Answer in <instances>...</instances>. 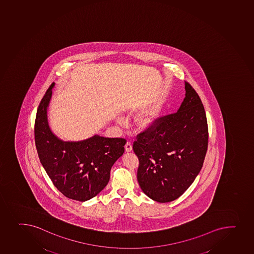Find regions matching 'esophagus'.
Here are the masks:
<instances>
[{"label":"esophagus","instance_id":"1","mask_svg":"<svg viewBox=\"0 0 254 254\" xmlns=\"http://www.w3.org/2000/svg\"><path fill=\"white\" fill-rule=\"evenodd\" d=\"M125 148H126V152H130L131 150H132V144H131L130 142L127 141L126 145H125Z\"/></svg>","mask_w":254,"mask_h":254}]
</instances>
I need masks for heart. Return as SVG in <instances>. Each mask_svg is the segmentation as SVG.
Segmentation results:
<instances>
[{
	"instance_id": "1",
	"label": "heart",
	"mask_w": 254,
	"mask_h": 254,
	"mask_svg": "<svg viewBox=\"0 0 254 254\" xmlns=\"http://www.w3.org/2000/svg\"><path fill=\"white\" fill-rule=\"evenodd\" d=\"M160 110L157 107H154L139 115L136 119V126L140 130H149L156 124ZM121 119H118V122H121Z\"/></svg>"
}]
</instances>
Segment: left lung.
Listing matches in <instances>:
<instances>
[{
	"instance_id": "obj_1",
	"label": "left lung",
	"mask_w": 254,
	"mask_h": 254,
	"mask_svg": "<svg viewBox=\"0 0 254 254\" xmlns=\"http://www.w3.org/2000/svg\"><path fill=\"white\" fill-rule=\"evenodd\" d=\"M186 97L177 113L158 118L137 135V180L150 199L165 203L180 197L202 167L208 145L206 112L195 89L185 82Z\"/></svg>"
}]
</instances>
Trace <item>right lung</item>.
<instances>
[{
    "label": "right lung",
    "instance_id": "add662e5",
    "mask_svg": "<svg viewBox=\"0 0 254 254\" xmlns=\"http://www.w3.org/2000/svg\"><path fill=\"white\" fill-rule=\"evenodd\" d=\"M54 83L44 94L35 120V144L40 162L57 189L66 197L85 201L110 181V170L125 152L123 138L95 134L82 141H63L48 123V107Z\"/></svg>",
    "mask_w": 254,
    "mask_h": 254
}]
</instances>
